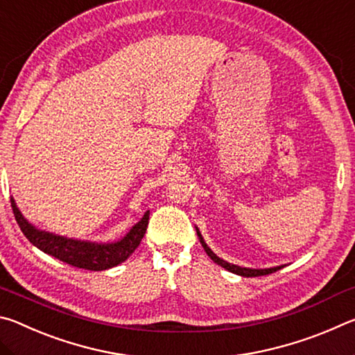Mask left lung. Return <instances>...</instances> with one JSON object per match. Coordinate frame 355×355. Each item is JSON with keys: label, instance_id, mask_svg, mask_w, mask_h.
Masks as SVG:
<instances>
[{"label": "left lung", "instance_id": "8db88e82", "mask_svg": "<svg viewBox=\"0 0 355 355\" xmlns=\"http://www.w3.org/2000/svg\"><path fill=\"white\" fill-rule=\"evenodd\" d=\"M197 230V235H199V239L200 243L203 245V249H205V252L208 254V257L211 258V260L214 263H218L219 266H222L224 269H227V271H230L233 274H238V275H243V277H258V275H268V274H272L275 271H279V269H282L284 266H275V268H268V269H250V268H241V266H236V264H232V263H227L225 260H222V258H219L218 255L214 254V252L208 248L207 243L203 241V238L200 235L199 228H196Z\"/></svg>", "mask_w": 355, "mask_h": 355}]
</instances>
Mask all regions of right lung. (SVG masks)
<instances>
[{"mask_svg":"<svg viewBox=\"0 0 355 355\" xmlns=\"http://www.w3.org/2000/svg\"><path fill=\"white\" fill-rule=\"evenodd\" d=\"M10 207L14 211L15 220L19 224L29 243L40 249L45 254L58 258L75 268L87 269V271H105L123 263L133 254L137 245L141 244L144 235H146L148 225V211L142 216V219L120 241L116 243H91L80 241V239L64 238L59 235H53L50 232H44L35 228L34 225L23 218L20 209L17 208L15 200L10 199Z\"/></svg>","mask_w":355,"mask_h":355,"instance_id":"right-lung-1","label":"right lung"}]
</instances>
